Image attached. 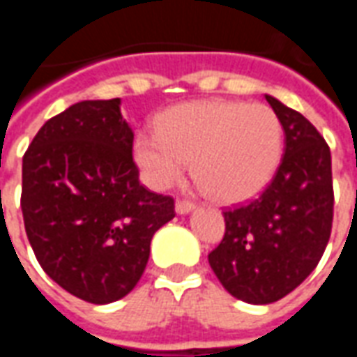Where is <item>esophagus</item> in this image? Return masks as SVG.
Returning <instances> with one entry per match:
<instances>
[{
    "label": "esophagus",
    "instance_id": "1",
    "mask_svg": "<svg viewBox=\"0 0 357 357\" xmlns=\"http://www.w3.org/2000/svg\"><path fill=\"white\" fill-rule=\"evenodd\" d=\"M193 208H195L193 202L185 201V199H179V201L176 202V212H178V214H189Z\"/></svg>",
    "mask_w": 357,
    "mask_h": 357
}]
</instances>
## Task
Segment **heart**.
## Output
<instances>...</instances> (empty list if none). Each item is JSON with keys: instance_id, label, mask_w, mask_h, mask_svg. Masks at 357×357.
<instances>
[{"instance_id": "1", "label": "heart", "mask_w": 357, "mask_h": 357, "mask_svg": "<svg viewBox=\"0 0 357 357\" xmlns=\"http://www.w3.org/2000/svg\"><path fill=\"white\" fill-rule=\"evenodd\" d=\"M155 128L133 139V158L153 189L172 185L191 160L206 193L235 204L260 193L281 162L283 126L262 102H181L164 110Z\"/></svg>"}]
</instances>
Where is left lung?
<instances>
[{
  "label": "left lung",
  "instance_id": "8db88e82",
  "mask_svg": "<svg viewBox=\"0 0 357 357\" xmlns=\"http://www.w3.org/2000/svg\"><path fill=\"white\" fill-rule=\"evenodd\" d=\"M284 130V155L262 195L224 212L222 243L210 268L235 298L271 304L287 296L321 260L333 227L331 149L315 126L266 95Z\"/></svg>",
  "mask_w": 357,
  "mask_h": 357
}]
</instances>
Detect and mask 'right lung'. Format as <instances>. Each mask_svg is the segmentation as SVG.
<instances>
[{
	"instance_id": "add662e5",
	"label": "right lung",
	"mask_w": 357,
	"mask_h": 357,
	"mask_svg": "<svg viewBox=\"0 0 357 357\" xmlns=\"http://www.w3.org/2000/svg\"><path fill=\"white\" fill-rule=\"evenodd\" d=\"M120 99L82 101L42 126L22 156L20 208L43 271L91 304L132 291L151 239L176 216L141 185Z\"/></svg>"
}]
</instances>
